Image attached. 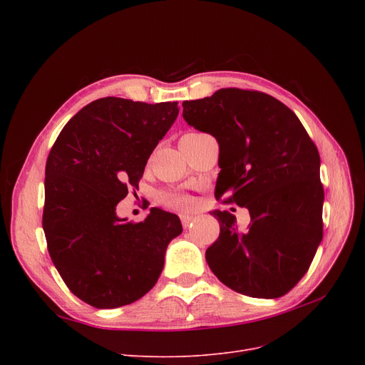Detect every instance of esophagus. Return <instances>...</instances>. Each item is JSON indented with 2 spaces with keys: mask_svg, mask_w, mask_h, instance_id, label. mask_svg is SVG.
I'll use <instances>...</instances> for the list:
<instances>
[{
  "mask_svg": "<svg viewBox=\"0 0 365 365\" xmlns=\"http://www.w3.org/2000/svg\"><path fill=\"white\" fill-rule=\"evenodd\" d=\"M195 219H197V217H194V216H186V215L180 216V220H182L183 227H189L190 225H192V223L195 222Z\"/></svg>",
  "mask_w": 365,
  "mask_h": 365,
  "instance_id": "esophagus-1",
  "label": "esophagus"
}]
</instances>
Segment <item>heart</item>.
Masks as SVG:
<instances>
[{"label":"heart","instance_id":"heart-1","mask_svg":"<svg viewBox=\"0 0 365 365\" xmlns=\"http://www.w3.org/2000/svg\"><path fill=\"white\" fill-rule=\"evenodd\" d=\"M163 201H164L165 205L175 208V210H180V212H185V210L190 208V205H192V200H190L186 195H182V194L165 195L163 198Z\"/></svg>","mask_w":365,"mask_h":365}]
</instances>
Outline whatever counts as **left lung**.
Masks as SVG:
<instances>
[{
    "instance_id": "left-lung-1",
    "label": "left lung",
    "mask_w": 365,
    "mask_h": 365,
    "mask_svg": "<svg viewBox=\"0 0 365 365\" xmlns=\"http://www.w3.org/2000/svg\"><path fill=\"white\" fill-rule=\"evenodd\" d=\"M183 118L219 143L215 195L244 207L250 225L215 210L220 234L205 252L229 289L259 299L289 293L308 272L322 240L319 153L296 113L269 94L220 88L186 101Z\"/></svg>"
}]
</instances>
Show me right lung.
Returning a JSON list of instances; mask_svg holds the SVG:
<instances>
[{
  "instance_id": "add662e5",
  "label": "right lung",
  "mask_w": 365,
  "mask_h": 365,
  "mask_svg": "<svg viewBox=\"0 0 365 365\" xmlns=\"http://www.w3.org/2000/svg\"><path fill=\"white\" fill-rule=\"evenodd\" d=\"M179 113L178 102L103 98L84 106L57 136L46 164L43 229L68 289L98 309L145 296L157 284L180 219L152 207L143 222L117 216Z\"/></svg>"
}]
</instances>
